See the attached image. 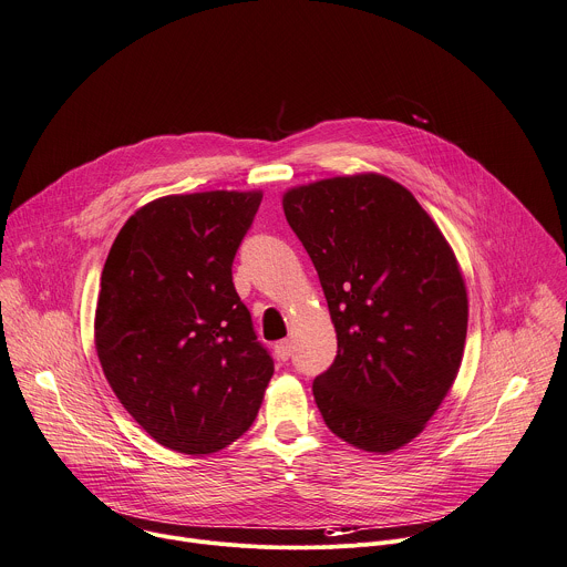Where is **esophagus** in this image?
Here are the masks:
<instances>
[{"instance_id":"1","label":"esophagus","mask_w":567,"mask_h":567,"mask_svg":"<svg viewBox=\"0 0 567 567\" xmlns=\"http://www.w3.org/2000/svg\"><path fill=\"white\" fill-rule=\"evenodd\" d=\"M274 353H276V358L278 360H289V355H291V342L289 340H280V342H276V347H274Z\"/></svg>"}]
</instances>
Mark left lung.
Returning <instances> with one entry per match:
<instances>
[{"mask_svg":"<svg viewBox=\"0 0 567 567\" xmlns=\"http://www.w3.org/2000/svg\"><path fill=\"white\" fill-rule=\"evenodd\" d=\"M338 338L313 381L324 425L369 454L412 443L452 390L467 338L456 254L410 188L383 173L298 184L282 194Z\"/></svg>","mask_w":567,"mask_h":567,"instance_id":"left-lung-1","label":"left lung"}]
</instances>
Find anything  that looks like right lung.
Here are the masks:
<instances>
[{
    "instance_id": "add662e5",
    "label": "right lung",
    "mask_w": 567,
    "mask_h": 567,
    "mask_svg": "<svg viewBox=\"0 0 567 567\" xmlns=\"http://www.w3.org/2000/svg\"><path fill=\"white\" fill-rule=\"evenodd\" d=\"M260 203V188L151 200L104 262L100 364L135 423L173 452L205 456L240 439L274 375L231 278Z\"/></svg>"
}]
</instances>
